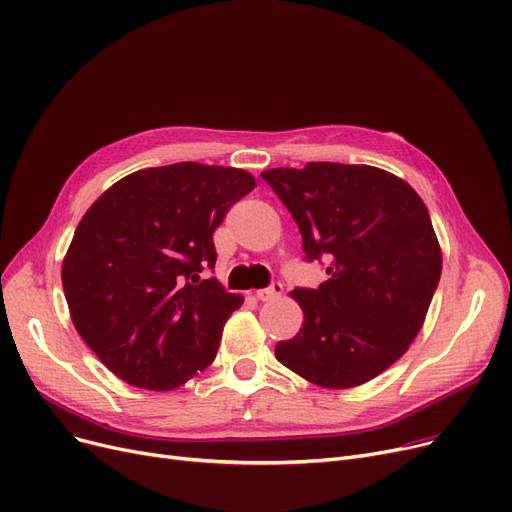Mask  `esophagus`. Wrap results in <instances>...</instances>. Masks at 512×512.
Listing matches in <instances>:
<instances>
[{"mask_svg": "<svg viewBox=\"0 0 512 512\" xmlns=\"http://www.w3.org/2000/svg\"><path fill=\"white\" fill-rule=\"evenodd\" d=\"M255 295H257L259 301H272V299H276V297L282 295V284H280V282H274V284L268 286V288H259V291H257Z\"/></svg>", "mask_w": 512, "mask_h": 512, "instance_id": "esophagus-1", "label": "esophagus"}]
</instances>
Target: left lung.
Here are the masks:
<instances>
[{
    "instance_id": "8db88e82",
    "label": "left lung",
    "mask_w": 512,
    "mask_h": 512,
    "mask_svg": "<svg viewBox=\"0 0 512 512\" xmlns=\"http://www.w3.org/2000/svg\"><path fill=\"white\" fill-rule=\"evenodd\" d=\"M261 177L291 211L307 261L326 259L328 280L295 288L303 326L276 358L305 381L351 389L408 351L441 276L429 211L410 184L370 165L307 163Z\"/></svg>"
}]
</instances>
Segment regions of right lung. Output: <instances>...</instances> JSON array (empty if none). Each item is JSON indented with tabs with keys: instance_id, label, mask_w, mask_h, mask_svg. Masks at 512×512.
Here are the masks:
<instances>
[{
	"instance_id": "1",
	"label": "right lung",
	"mask_w": 512,
	"mask_h": 512,
	"mask_svg": "<svg viewBox=\"0 0 512 512\" xmlns=\"http://www.w3.org/2000/svg\"><path fill=\"white\" fill-rule=\"evenodd\" d=\"M253 188L236 167H150L81 217L62 261L64 297L81 339L121 381L171 391L215 360L242 297L201 274L215 268V228Z\"/></svg>"
}]
</instances>
